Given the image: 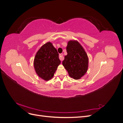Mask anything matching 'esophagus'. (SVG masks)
Returning <instances> with one entry per match:
<instances>
[{"instance_id": "obj_1", "label": "esophagus", "mask_w": 123, "mask_h": 123, "mask_svg": "<svg viewBox=\"0 0 123 123\" xmlns=\"http://www.w3.org/2000/svg\"><path fill=\"white\" fill-rule=\"evenodd\" d=\"M64 56V54H62V53L59 54V59H60L61 61H62L64 59V56Z\"/></svg>"}]
</instances>
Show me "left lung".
<instances>
[{"label":"left lung","instance_id":"1","mask_svg":"<svg viewBox=\"0 0 123 123\" xmlns=\"http://www.w3.org/2000/svg\"><path fill=\"white\" fill-rule=\"evenodd\" d=\"M67 55L62 61V65L69 76L79 80L87 72L89 59L83 47L76 40H70L66 48Z\"/></svg>","mask_w":123,"mask_h":123}]
</instances>
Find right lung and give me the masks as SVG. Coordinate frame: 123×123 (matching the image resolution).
I'll list each match as a JSON object with an SVG mask.
<instances>
[{
  "label": "right lung",
  "instance_id": "1",
  "mask_svg": "<svg viewBox=\"0 0 123 123\" xmlns=\"http://www.w3.org/2000/svg\"><path fill=\"white\" fill-rule=\"evenodd\" d=\"M61 61L57 50L52 43L48 42L40 47L34 60V67L38 76L46 81L51 80Z\"/></svg>",
  "mask_w": 123,
  "mask_h": 123
}]
</instances>
